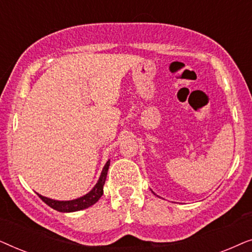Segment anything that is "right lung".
Returning <instances> with one entry per match:
<instances>
[{
  "label": "right lung",
  "mask_w": 252,
  "mask_h": 252,
  "mask_svg": "<svg viewBox=\"0 0 252 252\" xmlns=\"http://www.w3.org/2000/svg\"><path fill=\"white\" fill-rule=\"evenodd\" d=\"M109 166H110V159L106 161L104 167H103L102 173L99 175L97 184L94 186V188H93L88 194L81 196V197L72 199V201H56V199L44 197V196L40 194L37 195H39V197L42 199L47 205H49L51 209L56 210V211H60V212H74V211H80V210L87 209L89 206L94 205L103 195V186L105 184Z\"/></svg>",
  "instance_id": "add662e5"
}]
</instances>
